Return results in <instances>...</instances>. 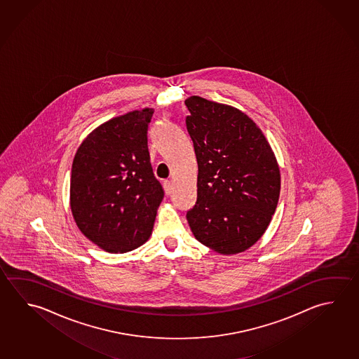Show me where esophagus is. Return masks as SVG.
<instances>
[{
    "mask_svg": "<svg viewBox=\"0 0 359 359\" xmlns=\"http://www.w3.org/2000/svg\"><path fill=\"white\" fill-rule=\"evenodd\" d=\"M164 190L166 194H171V190H172V182L170 180H164Z\"/></svg>",
    "mask_w": 359,
    "mask_h": 359,
    "instance_id": "obj_1",
    "label": "esophagus"
}]
</instances>
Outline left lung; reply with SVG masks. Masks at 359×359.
Returning a JSON list of instances; mask_svg holds the SVG:
<instances>
[{
  "mask_svg": "<svg viewBox=\"0 0 359 359\" xmlns=\"http://www.w3.org/2000/svg\"><path fill=\"white\" fill-rule=\"evenodd\" d=\"M187 130L198 161L196 201L187 212L201 243L222 255L243 252L270 224L280 170L267 140L237 108L193 95Z\"/></svg>",
  "mask_w": 359,
  "mask_h": 359,
  "instance_id": "obj_1",
  "label": "left lung"
}]
</instances>
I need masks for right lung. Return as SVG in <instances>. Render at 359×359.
Segmentation results:
<instances>
[{"label":"right lung","mask_w":359,"mask_h":359,"mask_svg":"<svg viewBox=\"0 0 359 359\" xmlns=\"http://www.w3.org/2000/svg\"><path fill=\"white\" fill-rule=\"evenodd\" d=\"M152 114L145 108L103 123L73 160L72 213L83 234L104 251H133L151 234L164 198L147 144Z\"/></svg>","instance_id":"right-lung-1"}]
</instances>
